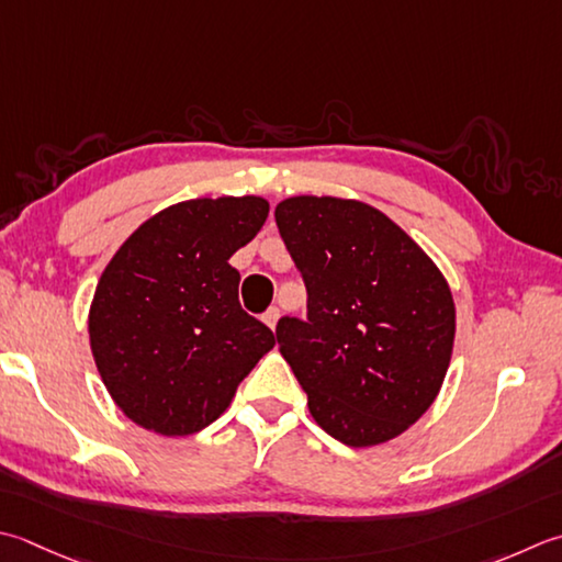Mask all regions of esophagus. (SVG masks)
<instances>
[{"mask_svg": "<svg viewBox=\"0 0 562 562\" xmlns=\"http://www.w3.org/2000/svg\"><path fill=\"white\" fill-rule=\"evenodd\" d=\"M278 318H280V310H278V306H270V310H268L266 314H262V322H266L270 328L278 326Z\"/></svg>", "mask_w": 562, "mask_h": 562, "instance_id": "esophagus-1", "label": "esophagus"}]
</instances>
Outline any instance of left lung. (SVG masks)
<instances>
[{
    "label": "left lung",
    "mask_w": 562,
    "mask_h": 562,
    "mask_svg": "<svg viewBox=\"0 0 562 562\" xmlns=\"http://www.w3.org/2000/svg\"><path fill=\"white\" fill-rule=\"evenodd\" d=\"M274 222L306 284V318L282 316L274 334L314 422L353 448L404 434L434 404L453 353L441 270L366 202L290 196Z\"/></svg>",
    "instance_id": "left-lung-1"
}]
</instances>
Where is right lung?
Here are the masks:
<instances>
[{"label":"right lung","instance_id":"1","mask_svg":"<svg viewBox=\"0 0 562 562\" xmlns=\"http://www.w3.org/2000/svg\"><path fill=\"white\" fill-rule=\"evenodd\" d=\"M262 196L190 200L143 222L109 260L90 306L104 387L131 422L190 436L222 416L274 334L240 310L228 258L256 238Z\"/></svg>","mask_w":562,"mask_h":562}]
</instances>
